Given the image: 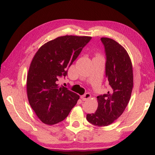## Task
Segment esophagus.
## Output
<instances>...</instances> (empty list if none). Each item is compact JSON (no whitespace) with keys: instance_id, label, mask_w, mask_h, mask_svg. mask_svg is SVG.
<instances>
[{"instance_id":"esophagus-1","label":"esophagus","mask_w":155,"mask_h":155,"mask_svg":"<svg viewBox=\"0 0 155 155\" xmlns=\"http://www.w3.org/2000/svg\"><path fill=\"white\" fill-rule=\"evenodd\" d=\"M90 98H91V95H90V94H89V93H86L84 94V95L81 96V99H82L83 101H87V100L90 99Z\"/></svg>"}]
</instances>
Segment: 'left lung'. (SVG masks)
<instances>
[{
    "instance_id": "1",
    "label": "left lung",
    "mask_w": 155,
    "mask_h": 155,
    "mask_svg": "<svg viewBox=\"0 0 155 155\" xmlns=\"http://www.w3.org/2000/svg\"><path fill=\"white\" fill-rule=\"evenodd\" d=\"M106 55L105 74L109 91L97 96L96 111L87 114V121L96 127L112 124L121 115L130 98L133 87V68L127 52L112 39L102 38Z\"/></svg>"
}]
</instances>
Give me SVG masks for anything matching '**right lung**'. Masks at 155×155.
Instances as JSON below:
<instances>
[{
  "mask_svg": "<svg viewBox=\"0 0 155 155\" xmlns=\"http://www.w3.org/2000/svg\"><path fill=\"white\" fill-rule=\"evenodd\" d=\"M91 37H59L41 47L31 61L27 76L28 102L44 124L52 125L65 119L79 96L58 85L68 68L91 40Z\"/></svg>",
  "mask_w": 155,
  "mask_h": 155,
  "instance_id": "obj_1",
  "label": "right lung"
}]
</instances>
